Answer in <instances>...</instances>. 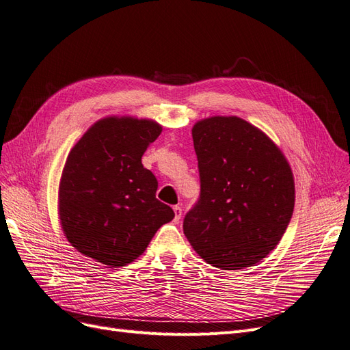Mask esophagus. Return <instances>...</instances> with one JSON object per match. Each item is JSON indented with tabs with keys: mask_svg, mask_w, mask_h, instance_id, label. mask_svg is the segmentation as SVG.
Masks as SVG:
<instances>
[{
	"mask_svg": "<svg viewBox=\"0 0 350 350\" xmlns=\"http://www.w3.org/2000/svg\"><path fill=\"white\" fill-rule=\"evenodd\" d=\"M174 211H175V221H179V219H181V216H183V207L175 206Z\"/></svg>",
	"mask_w": 350,
	"mask_h": 350,
	"instance_id": "esophagus-1",
	"label": "esophagus"
}]
</instances>
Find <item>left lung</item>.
<instances>
[{
  "label": "left lung",
  "mask_w": 350,
  "mask_h": 350,
  "mask_svg": "<svg viewBox=\"0 0 350 350\" xmlns=\"http://www.w3.org/2000/svg\"><path fill=\"white\" fill-rule=\"evenodd\" d=\"M200 198L184 219L198 256L239 270L276 248L295 206V183L282 150L238 116H211L193 126Z\"/></svg>",
  "instance_id": "8db88e82"
}]
</instances>
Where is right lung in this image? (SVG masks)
I'll list each match as a JSON object with an SVG mask.
<instances>
[{
    "label": "right lung",
    "instance_id": "obj_1",
    "mask_svg": "<svg viewBox=\"0 0 350 350\" xmlns=\"http://www.w3.org/2000/svg\"><path fill=\"white\" fill-rule=\"evenodd\" d=\"M161 133L152 120L108 116L72 147L62 169L58 211L64 235L79 252L124 267L174 219V210L156 198V176L142 163Z\"/></svg>",
    "mask_w": 350,
    "mask_h": 350
}]
</instances>
